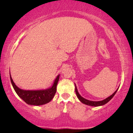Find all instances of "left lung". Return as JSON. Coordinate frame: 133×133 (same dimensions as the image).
I'll return each mask as SVG.
<instances>
[{"label":"left lung","mask_w":133,"mask_h":133,"mask_svg":"<svg viewBox=\"0 0 133 133\" xmlns=\"http://www.w3.org/2000/svg\"><path fill=\"white\" fill-rule=\"evenodd\" d=\"M117 90H118V89H117ZM117 90H116V91L114 92V93L112 94V95H111L110 97H107V99L103 100V101H89V100H87L86 99H85V98L82 97L81 95H80L79 92H78L77 87H76V85H75V91H76V95H77L78 99H79V101H81L82 103H84V104H85V105H90V106H92V107L101 106V105H103L106 104L107 103H108V102L110 101V100L111 99L112 97H113V96L115 95V94L116 93V92H117Z\"/></svg>","instance_id":"obj_1"}]
</instances>
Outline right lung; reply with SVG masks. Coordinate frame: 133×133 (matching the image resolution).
I'll return each instance as SVG.
<instances>
[{
  "label": "right lung",
  "mask_w": 133,
  "mask_h": 133,
  "mask_svg": "<svg viewBox=\"0 0 133 133\" xmlns=\"http://www.w3.org/2000/svg\"><path fill=\"white\" fill-rule=\"evenodd\" d=\"M10 79L16 93L27 104L42 105L50 102L54 97L56 92V87L59 79V75L57 76L51 87L42 90H23L18 88L15 85L12 81L11 74Z\"/></svg>",
  "instance_id": "right-lung-1"
}]
</instances>
